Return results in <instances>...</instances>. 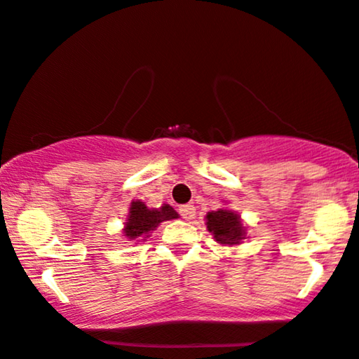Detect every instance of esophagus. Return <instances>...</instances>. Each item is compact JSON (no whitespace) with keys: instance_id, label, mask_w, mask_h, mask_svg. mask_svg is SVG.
I'll list each match as a JSON object with an SVG mask.
<instances>
[{"instance_id":"esophagus-1","label":"esophagus","mask_w":359,"mask_h":359,"mask_svg":"<svg viewBox=\"0 0 359 359\" xmlns=\"http://www.w3.org/2000/svg\"><path fill=\"white\" fill-rule=\"evenodd\" d=\"M179 212H180V215H182V217L185 219V221H192V219L196 217V207L191 205V204L182 205V207H180V209H179Z\"/></svg>"}]
</instances>
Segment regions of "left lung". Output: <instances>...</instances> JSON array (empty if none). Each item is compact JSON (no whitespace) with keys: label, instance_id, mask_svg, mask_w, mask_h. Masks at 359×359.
I'll use <instances>...</instances> for the list:
<instances>
[{"label":"left lung","instance_id":"8db88e82","mask_svg":"<svg viewBox=\"0 0 359 359\" xmlns=\"http://www.w3.org/2000/svg\"><path fill=\"white\" fill-rule=\"evenodd\" d=\"M205 226L215 243L221 245L232 248V245L243 244V241L248 239L245 237L248 236V229H245L239 212L227 209V207L207 212Z\"/></svg>","mask_w":359,"mask_h":359}]
</instances>
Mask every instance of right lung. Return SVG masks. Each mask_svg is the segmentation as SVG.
<instances>
[{"mask_svg": "<svg viewBox=\"0 0 359 359\" xmlns=\"http://www.w3.org/2000/svg\"><path fill=\"white\" fill-rule=\"evenodd\" d=\"M179 217L175 212L174 207L163 204L158 209L154 207H147L145 202L142 201H132L130 207H128L127 221L123 222L122 236L125 241H130L132 244H138L150 237V232L155 231L161 222L172 221V219Z\"/></svg>", "mask_w": 359, "mask_h": 359, "instance_id": "add662e5", "label": "right lung"}]
</instances>
